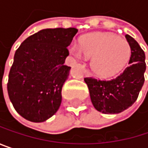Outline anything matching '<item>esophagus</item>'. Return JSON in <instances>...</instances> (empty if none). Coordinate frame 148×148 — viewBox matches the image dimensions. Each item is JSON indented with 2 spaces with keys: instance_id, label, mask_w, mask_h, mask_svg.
<instances>
[{
  "instance_id": "1",
  "label": "esophagus",
  "mask_w": 148,
  "mask_h": 148,
  "mask_svg": "<svg viewBox=\"0 0 148 148\" xmlns=\"http://www.w3.org/2000/svg\"><path fill=\"white\" fill-rule=\"evenodd\" d=\"M85 74H86V76H90V73H89L88 70H86V71H85Z\"/></svg>"
}]
</instances>
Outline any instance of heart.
I'll return each mask as SVG.
<instances>
[{
  "mask_svg": "<svg viewBox=\"0 0 148 148\" xmlns=\"http://www.w3.org/2000/svg\"><path fill=\"white\" fill-rule=\"evenodd\" d=\"M69 49L78 60L92 57V70L104 78L121 71L131 56L130 46L126 40L107 32L86 35L80 39V45L71 42Z\"/></svg>",
  "mask_w": 148,
  "mask_h": 148,
  "instance_id": "obj_1",
  "label": "heart"
}]
</instances>
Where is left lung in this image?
I'll return each mask as SVG.
<instances>
[{
  "label": "left lung",
  "mask_w": 148,
  "mask_h": 148,
  "mask_svg": "<svg viewBox=\"0 0 148 148\" xmlns=\"http://www.w3.org/2000/svg\"><path fill=\"white\" fill-rule=\"evenodd\" d=\"M125 38L131 49V56L130 66L123 74L110 80L92 77L84 79L94 108L103 114H117L130 107L136 101L145 81V53L131 36L127 34Z\"/></svg>",
  "instance_id": "obj_1"
}]
</instances>
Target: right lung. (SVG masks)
<instances>
[{
	"instance_id": "add662e5",
	"label": "right lung",
	"mask_w": 148,
	"mask_h": 148,
	"mask_svg": "<svg viewBox=\"0 0 148 148\" xmlns=\"http://www.w3.org/2000/svg\"><path fill=\"white\" fill-rule=\"evenodd\" d=\"M77 32L75 28L43 29L16 50L8 92L15 110L25 119L42 123L58 110L71 69L64 65L67 47Z\"/></svg>"
}]
</instances>
